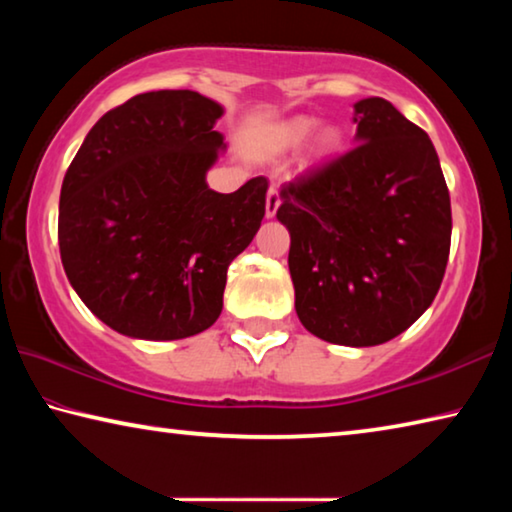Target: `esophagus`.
I'll use <instances>...</instances> for the list:
<instances>
[{
	"instance_id": "esophagus-1",
	"label": "esophagus",
	"mask_w": 512,
	"mask_h": 512,
	"mask_svg": "<svg viewBox=\"0 0 512 512\" xmlns=\"http://www.w3.org/2000/svg\"><path fill=\"white\" fill-rule=\"evenodd\" d=\"M280 203H282L280 189L271 185V187H268V192H266V216H268V219H273L275 212H277V207H280Z\"/></svg>"
}]
</instances>
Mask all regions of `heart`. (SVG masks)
Instances as JSON below:
<instances>
[{
    "label": "heart",
    "instance_id": "1",
    "mask_svg": "<svg viewBox=\"0 0 512 512\" xmlns=\"http://www.w3.org/2000/svg\"><path fill=\"white\" fill-rule=\"evenodd\" d=\"M314 126H316V119L311 117L287 119L273 128L271 142L273 146H277V149H293V146H298L300 142L307 140L309 133L314 131ZM336 146H339V131H336V128H323L314 140V153L327 155L332 153Z\"/></svg>",
    "mask_w": 512,
    "mask_h": 512
}]
</instances>
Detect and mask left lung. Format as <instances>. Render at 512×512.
Returning a JSON list of instances; mask_svg holds the SVG:
<instances>
[{"label": "left lung", "instance_id": "obj_1", "mask_svg": "<svg viewBox=\"0 0 512 512\" xmlns=\"http://www.w3.org/2000/svg\"><path fill=\"white\" fill-rule=\"evenodd\" d=\"M357 146L282 185L300 323L368 348L409 329L436 298L452 205L429 135L381 97L354 103Z\"/></svg>", "mask_w": 512, "mask_h": 512}]
</instances>
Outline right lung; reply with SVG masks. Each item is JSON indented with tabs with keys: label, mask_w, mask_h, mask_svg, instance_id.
<instances>
[{
	"label": "right lung",
	"mask_w": 512,
	"mask_h": 512,
	"mask_svg": "<svg viewBox=\"0 0 512 512\" xmlns=\"http://www.w3.org/2000/svg\"><path fill=\"white\" fill-rule=\"evenodd\" d=\"M219 103L192 90L144 92L108 110L60 189L67 280L94 316L146 341L187 339L223 309L228 266L257 235L268 180L207 187Z\"/></svg>",
	"instance_id": "obj_1"
}]
</instances>
